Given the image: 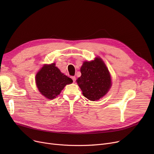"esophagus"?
Segmentation results:
<instances>
[{
  "label": "esophagus",
  "mask_w": 154,
  "mask_h": 154,
  "mask_svg": "<svg viewBox=\"0 0 154 154\" xmlns=\"http://www.w3.org/2000/svg\"><path fill=\"white\" fill-rule=\"evenodd\" d=\"M72 80H73V82H75V76H74V77H72Z\"/></svg>",
  "instance_id": "1"
}]
</instances>
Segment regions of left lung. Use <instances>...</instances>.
Returning <instances> with one entry per match:
<instances>
[{
    "instance_id": "obj_1",
    "label": "left lung",
    "mask_w": 154,
    "mask_h": 154,
    "mask_svg": "<svg viewBox=\"0 0 154 154\" xmlns=\"http://www.w3.org/2000/svg\"><path fill=\"white\" fill-rule=\"evenodd\" d=\"M80 72L82 75L77 82L85 97L92 101L98 100L109 92L112 85L111 77L101 58L84 62Z\"/></svg>"
}]
</instances>
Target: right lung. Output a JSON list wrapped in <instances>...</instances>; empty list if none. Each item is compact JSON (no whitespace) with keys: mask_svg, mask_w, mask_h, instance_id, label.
<instances>
[{"mask_svg":"<svg viewBox=\"0 0 154 154\" xmlns=\"http://www.w3.org/2000/svg\"><path fill=\"white\" fill-rule=\"evenodd\" d=\"M72 82V79L62 73L55 63L45 64L35 76L38 91L45 98L51 100L59 95L65 86Z\"/></svg>","mask_w":154,"mask_h":154,"instance_id":"right-lung-1","label":"right lung"}]
</instances>
